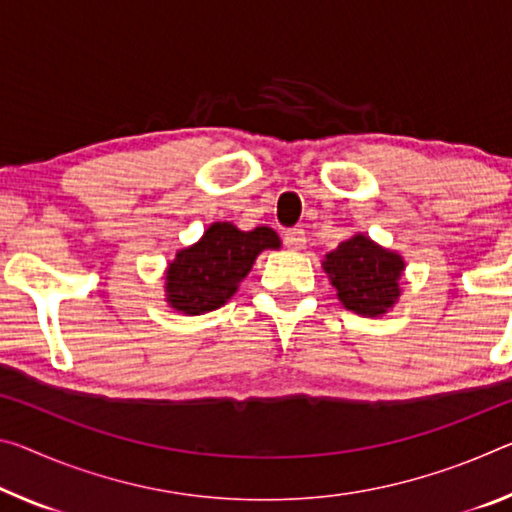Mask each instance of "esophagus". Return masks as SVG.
I'll return each mask as SVG.
<instances>
[{"label": "esophagus", "instance_id": "1", "mask_svg": "<svg viewBox=\"0 0 512 512\" xmlns=\"http://www.w3.org/2000/svg\"><path fill=\"white\" fill-rule=\"evenodd\" d=\"M282 239H285V246L289 250H303L305 243H307L305 232L298 230V227H294V230H287L285 237H282Z\"/></svg>", "mask_w": 512, "mask_h": 512}]
</instances>
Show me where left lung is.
<instances>
[{
    "label": "left lung",
    "mask_w": 512,
    "mask_h": 512,
    "mask_svg": "<svg viewBox=\"0 0 512 512\" xmlns=\"http://www.w3.org/2000/svg\"><path fill=\"white\" fill-rule=\"evenodd\" d=\"M405 262L364 234L346 239L323 259V271L346 310L362 316L385 314L401 296Z\"/></svg>",
    "instance_id": "1"
}]
</instances>
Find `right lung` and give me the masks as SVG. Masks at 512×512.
<instances>
[{
  "mask_svg": "<svg viewBox=\"0 0 512 512\" xmlns=\"http://www.w3.org/2000/svg\"><path fill=\"white\" fill-rule=\"evenodd\" d=\"M280 248L271 227L243 232L232 223H212L193 246L180 250L166 271V300L182 314L218 310L234 296L262 250Z\"/></svg>",
  "mask_w": 512,
  "mask_h": 512,
  "instance_id": "1",
  "label": "right lung"
}]
</instances>
